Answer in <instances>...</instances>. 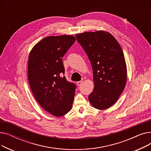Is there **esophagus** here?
Returning <instances> with one entry per match:
<instances>
[{
  "mask_svg": "<svg viewBox=\"0 0 151 151\" xmlns=\"http://www.w3.org/2000/svg\"><path fill=\"white\" fill-rule=\"evenodd\" d=\"M82 83H83V81H78L77 82L78 86H81L82 84Z\"/></svg>",
  "mask_w": 151,
  "mask_h": 151,
  "instance_id": "1",
  "label": "esophagus"
}]
</instances>
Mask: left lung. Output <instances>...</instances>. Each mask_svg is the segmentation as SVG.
<instances>
[{"label": "left lung", "mask_w": 151, "mask_h": 151, "mask_svg": "<svg viewBox=\"0 0 151 151\" xmlns=\"http://www.w3.org/2000/svg\"><path fill=\"white\" fill-rule=\"evenodd\" d=\"M91 62L94 89L89 96L92 105L105 109L113 105L124 91L127 66L120 45L109 32L100 30L76 35Z\"/></svg>", "instance_id": "8db88e82"}]
</instances>
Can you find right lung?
I'll return each mask as SVG.
<instances>
[{"label": "right lung", "instance_id": "obj_1", "mask_svg": "<svg viewBox=\"0 0 151 151\" xmlns=\"http://www.w3.org/2000/svg\"><path fill=\"white\" fill-rule=\"evenodd\" d=\"M76 41L72 35L47 37L35 45L28 61V80L40 106L52 115L68 113L73 105L76 86L63 75L62 58Z\"/></svg>", "mask_w": 151, "mask_h": 151}]
</instances>
